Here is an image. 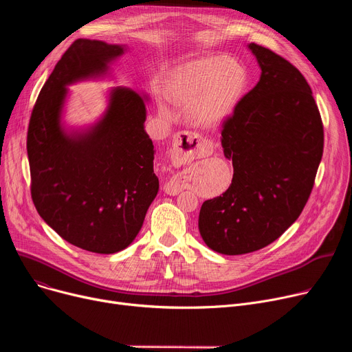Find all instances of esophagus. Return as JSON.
Here are the masks:
<instances>
[{"label": "esophagus", "mask_w": 352, "mask_h": 352, "mask_svg": "<svg viewBox=\"0 0 352 352\" xmlns=\"http://www.w3.org/2000/svg\"><path fill=\"white\" fill-rule=\"evenodd\" d=\"M208 153L207 142L202 141L197 134L190 131H179L174 135L171 148V161L175 166L188 164L195 158L204 157ZM165 192L175 195L182 191V184L178 177H173L164 187Z\"/></svg>", "instance_id": "obj_1"}]
</instances>
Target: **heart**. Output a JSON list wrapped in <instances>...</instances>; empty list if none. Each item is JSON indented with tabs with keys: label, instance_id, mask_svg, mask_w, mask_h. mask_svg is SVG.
<instances>
[{
	"label": "heart",
	"instance_id": "heart-1",
	"mask_svg": "<svg viewBox=\"0 0 352 352\" xmlns=\"http://www.w3.org/2000/svg\"><path fill=\"white\" fill-rule=\"evenodd\" d=\"M247 82L248 74L241 63L211 55L173 69L166 80V96L171 102L188 108L194 122L212 126L231 116Z\"/></svg>",
	"mask_w": 352,
	"mask_h": 352
}]
</instances>
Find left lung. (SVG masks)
<instances>
[{
  "mask_svg": "<svg viewBox=\"0 0 352 352\" xmlns=\"http://www.w3.org/2000/svg\"><path fill=\"white\" fill-rule=\"evenodd\" d=\"M250 50L261 78L221 125L231 186L204 201L198 218L204 243L226 255L261 250L297 221L324 150L321 114L302 74L270 48Z\"/></svg>",
  "mask_w": 352,
  "mask_h": 352,
  "instance_id": "left-lung-1",
  "label": "left lung"
}]
</instances>
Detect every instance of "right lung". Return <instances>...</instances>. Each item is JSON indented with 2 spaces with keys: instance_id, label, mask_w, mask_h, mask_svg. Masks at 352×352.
Here are the masks:
<instances>
[{
  "instance_id": "obj_1",
  "label": "right lung",
  "mask_w": 352,
  "mask_h": 352,
  "mask_svg": "<svg viewBox=\"0 0 352 352\" xmlns=\"http://www.w3.org/2000/svg\"><path fill=\"white\" fill-rule=\"evenodd\" d=\"M122 52L102 41H74L41 88L27 133L36 211L67 243L97 254L131 244L158 192L145 104L134 91H114L104 120L80 138L63 134L60 109L67 84L105 71Z\"/></svg>"
}]
</instances>
